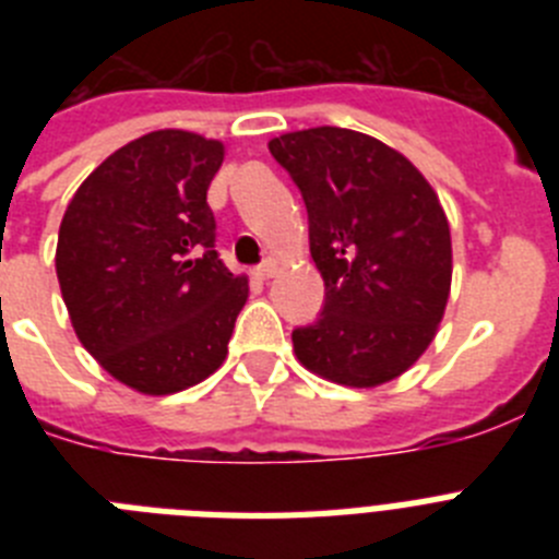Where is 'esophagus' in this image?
<instances>
[{
    "label": "esophagus",
    "mask_w": 559,
    "mask_h": 559,
    "mask_svg": "<svg viewBox=\"0 0 559 559\" xmlns=\"http://www.w3.org/2000/svg\"><path fill=\"white\" fill-rule=\"evenodd\" d=\"M274 271H276V260H271V257H269L263 265H257L254 274L260 276V280H271V276H274Z\"/></svg>",
    "instance_id": "1"
}]
</instances>
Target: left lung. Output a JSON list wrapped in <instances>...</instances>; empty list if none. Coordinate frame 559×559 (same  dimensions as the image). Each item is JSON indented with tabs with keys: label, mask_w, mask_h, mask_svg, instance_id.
<instances>
[{
	"label": "left lung",
	"mask_w": 559,
	"mask_h": 559,
	"mask_svg": "<svg viewBox=\"0 0 559 559\" xmlns=\"http://www.w3.org/2000/svg\"><path fill=\"white\" fill-rule=\"evenodd\" d=\"M269 151L308 206L324 308L294 330L305 369L372 389L406 372L437 335L451 294V226L426 176L349 128L283 133Z\"/></svg>",
	"instance_id": "8db88e82"
}]
</instances>
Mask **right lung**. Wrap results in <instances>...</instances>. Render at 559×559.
I'll list each match as a JSON object with an SVG mask.
<instances>
[{"mask_svg": "<svg viewBox=\"0 0 559 559\" xmlns=\"http://www.w3.org/2000/svg\"><path fill=\"white\" fill-rule=\"evenodd\" d=\"M221 162L218 140L151 131L114 151L63 212L56 271L72 328L142 394L210 378L249 296L215 251L206 190Z\"/></svg>", "mask_w": 559, "mask_h": 559, "instance_id": "add662e5", "label": "right lung"}]
</instances>
